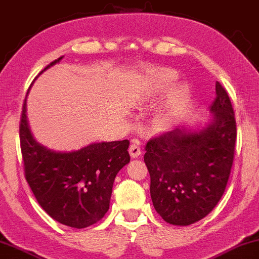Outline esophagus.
Returning <instances> with one entry per match:
<instances>
[{
	"instance_id": "34e87169",
	"label": "esophagus",
	"mask_w": 259,
	"mask_h": 259,
	"mask_svg": "<svg viewBox=\"0 0 259 259\" xmlns=\"http://www.w3.org/2000/svg\"><path fill=\"white\" fill-rule=\"evenodd\" d=\"M128 152L132 157H138L139 155H141V148H140V145H139L138 141L132 142V145H131L128 148Z\"/></svg>"
}]
</instances>
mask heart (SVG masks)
Here are the masks:
<instances>
[{"instance_id": "obj_1", "label": "heart", "mask_w": 259, "mask_h": 259, "mask_svg": "<svg viewBox=\"0 0 259 259\" xmlns=\"http://www.w3.org/2000/svg\"><path fill=\"white\" fill-rule=\"evenodd\" d=\"M176 80V74L171 71H161L155 74L154 79H153V90L155 92H166L169 90ZM187 93L186 88H181L178 91V95L175 96L174 99H171L162 111L159 114V120L160 122L166 123H173L178 120L180 112H181L182 107V100L185 98Z\"/></svg>"}]
</instances>
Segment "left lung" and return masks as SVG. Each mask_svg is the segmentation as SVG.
<instances>
[{
	"mask_svg": "<svg viewBox=\"0 0 259 259\" xmlns=\"http://www.w3.org/2000/svg\"><path fill=\"white\" fill-rule=\"evenodd\" d=\"M209 111L211 118L202 128L178 127L145 147L153 205L173 226H190L207 216L229 180L237 132L230 98L219 81Z\"/></svg>",
	"mask_w": 259,
	"mask_h": 259,
	"instance_id": "obj_1",
	"label": "left lung"
}]
</instances>
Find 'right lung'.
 Listing matches in <instances>:
<instances>
[{"mask_svg": "<svg viewBox=\"0 0 259 259\" xmlns=\"http://www.w3.org/2000/svg\"><path fill=\"white\" fill-rule=\"evenodd\" d=\"M62 58L50 63L40 73ZM20 141L25 179L49 216L77 229L103 219L110 208L115 176L131 160L128 140L96 142L73 152L51 151L37 142L30 131L25 97Z\"/></svg>", "mask_w": 259, "mask_h": 259, "instance_id": "add662e5", "label": "right lung"}]
</instances>
